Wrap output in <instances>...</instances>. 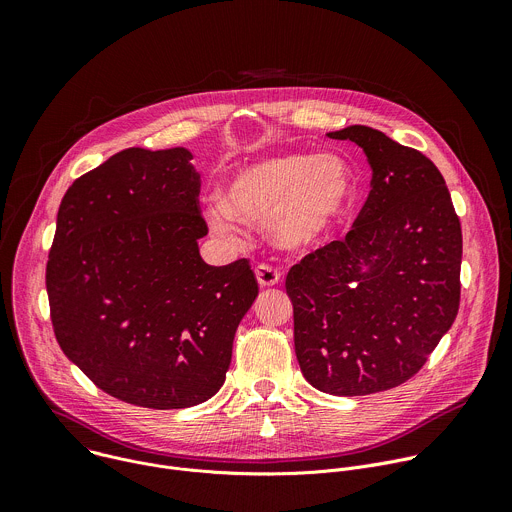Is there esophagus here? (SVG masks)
I'll list each match as a JSON object with an SVG mask.
<instances>
[{"label":"esophagus","mask_w":512,"mask_h":512,"mask_svg":"<svg viewBox=\"0 0 512 512\" xmlns=\"http://www.w3.org/2000/svg\"><path fill=\"white\" fill-rule=\"evenodd\" d=\"M255 277H257V283H259L261 287H271V285H277V283H279L281 273H279L275 267L261 263V265L255 267Z\"/></svg>","instance_id":"esophagus-1"}]
</instances>
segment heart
<instances>
[{"label":"heart","instance_id":"obj_1","mask_svg":"<svg viewBox=\"0 0 512 512\" xmlns=\"http://www.w3.org/2000/svg\"><path fill=\"white\" fill-rule=\"evenodd\" d=\"M354 196V174L334 154L285 152L239 168L223 200L206 206L216 235L235 239V223H265L285 249L320 245L342 221Z\"/></svg>","mask_w":512,"mask_h":512}]
</instances>
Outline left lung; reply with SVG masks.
Here are the masks:
<instances>
[{
    "label": "left lung",
    "instance_id": "left-lung-1",
    "mask_svg": "<svg viewBox=\"0 0 512 512\" xmlns=\"http://www.w3.org/2000/svg\"><path fill=\"white\" fill-rule=\"evenodd\" d=\"M362 148L371 192L344 241L287 273L294 342L306 381L354 397L411 379L460 308L462 229L446 180L421 152L383 131H330Z\"/></svg>",
    "mask_w": 512,
    "mask_h": 512
}]
</instances>
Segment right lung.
<instances>
[{"mask_svg":"<svg viewBox=\"0 0 512 512\" xmlns=\"http://www.w3.org/2000/svg\"><path fill=\"white\" fill-rule=\"evenodd\" d=\"M186 148H129L66 190L46 265L56 340L111 397L150 409L223 387L257 298L247 259L204 263L200 174Z\"/></svg>","mask_w":512,"mask_h":512,"instance_id":"obj_1","label":"right lung"}]
</instances>
